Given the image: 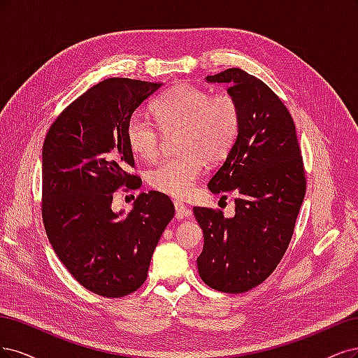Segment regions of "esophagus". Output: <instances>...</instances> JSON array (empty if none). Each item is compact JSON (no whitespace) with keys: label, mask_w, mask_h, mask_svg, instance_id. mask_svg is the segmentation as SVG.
Instances as JSON below:
<instances>
[{"label":"esophagus","mask_w":358,"mask_h":358,"mask_svg":"<svg viewBox=\"0 0 358 358\" xmlns=\"http://www.w3.org/2000/svg\"><path fill=\"white\" fill-rule=\"evenodd\" d=\"M174 205H176V217L178 218V220H181V218H184V217L190 215V210L182 202L176 201Z\"/></svg>","instance_id":"obj_1"}]
</instances>
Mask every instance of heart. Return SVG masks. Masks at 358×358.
<instances>
[{
	"instance_id": "b5f03b06",
	"label": "heart",
	"mask_w": 358,
	"mask_h": 358,
	"mask_svg": "<svg viewBox=\"0 0 358 358\" xmlns=\"http://www.w3.org/2000/svg\"><path fill=\"white\" fill-rule=\"evenodd\" d=\"M155 114L165 132L180 129L178 157H169L148 171V182L155 190L184 199L193 192L203 169V157L222 159L232 147L239 129V107L229 94L213 95L189 83L168 89L155 102ZM159 129L141 113L126 123V141L131 152L145 160L159 152Z\"/></svg>"
}]
</instances>
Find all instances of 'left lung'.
I'll return each mask as SVG.
<instances>
[{
	"mask_svg": "<svg viewBox=\"0 0 358 358\" xmlns=\"http://www.w3.org/2000/svg\"><path fill=\"white\" fill-rule=\"evenodd\" d=\"M227 85L239 107V129L213 193L234 192L235 215L194 206L203 232L198 257L202 281L223 293H244L273 272L290 244L306 180L296 126L281 99L262 80L239 68L206 77Z\"/></svg>",
	"mask_w": 358,
	"mask_h": 358,
	"instance_id": "8db88e82",
	"label": "left lung"
}]
</instances>
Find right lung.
Wrapping results in <instances>:
<instances>
[{
    "label": "right lung",
    "instance_id": "1",
    "mask_svg": "<svg viewBox=\"0 0 358 358\" xmlns=\"http://www.w3.org/2000/svg\"><path fill=\"white\" fill-rule=\"evenodd\" d=\"M162 86L107 78L66 107L43 144V222L55 255L89 292L123 297L140 288L176 208L164 193H141L131 213L113 193L136 187L126 123Z\"/></svg>",
    "mask_w": 358,
    "mask_h": 358
}]
</instances>
